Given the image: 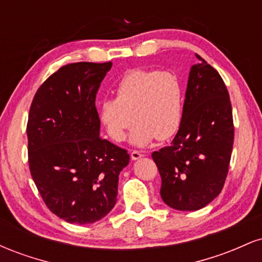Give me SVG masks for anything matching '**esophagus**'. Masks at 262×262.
Here are the masks:
<instances>
[{"instance_id":"obj_1","label":"esophagus","mask_w":262,"mask_h":262,"mask_svg":"<svg viewBox=\"0 0 262 262\" xmlns=\"http://www.w3.org/2000/svg\"><path fill=\"white\" fill-rule=\"evenodd\" d=\"M130 158L132 160H139L140 158H143V154H141L140 151H137V150H133V151L130 152Z\"/></svg>"}]
</instances>
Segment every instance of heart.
Here are the masks:
<instances>
[{
    "mask_svg": "<svg viewBox=\"0 0 262 262\" xmlns=\"http://www.w3.org/2000/svg\"><path fill=\"white\" fill-rule=\"evenodd\" d=\"M114 93L116 98H104L98 108L113 141L125 139L133 121L129 141L135 146L143 148L156 138L165 140L177 133L183 116V86L176 74L133 70L118 81Z\"/></svg>",
    "mask_w": 262,
    "mask_h": 262,
    "instance_id": "b5f03b06",
    "label": "heart"
}]
</instances>
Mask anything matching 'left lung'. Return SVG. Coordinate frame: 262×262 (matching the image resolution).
Wrapping results in <instances>:
<instances>
[{"mask_svg": "<svg viewBox=\"0 0 262 262\" xmlns=\"http://www.w3.org/2000/svg\"><path fill=\"white\" fill-rule=\"evenodd\" d=\"M191 68L183 116L170 146L151 154L161 176L162 201L177 210H197L221 193L234 143L231 103L215 69Z\"/></svg>", "mask_w": 262, "mask_h": 262, "instance_id": "8db88e82", "label": "left lung"}]
</instances>
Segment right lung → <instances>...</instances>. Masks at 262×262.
I'll use <instances>...</instances> for the list:
<instances>
[{
  "label": "right lung",
  "mask_w": 262,
  "mask_h": 262,
  "mask_svg": "<svg viewBox=\"0 0 262 262\" xmlns=\"http://www.w3.org/2000/svg\"><path fill=\"white\" fill-rule=\"evenodd\" d=\"M112 62H74L38 89L27 124L31 175L44 203L68 223L90 224L117 202L127 150L100 137L96 95Z\"/></svg>",
  "instance_id": "1"
}]
</instances>
